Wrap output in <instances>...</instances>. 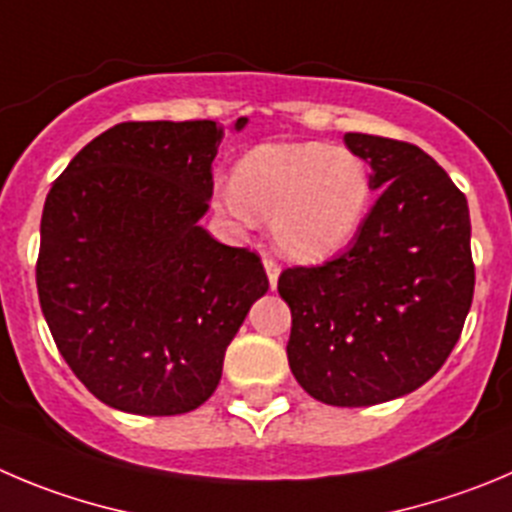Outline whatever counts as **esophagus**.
<instances>
[{
    "instance_id": "1",
    "label": "esophagus",
    "mask_w": 512,
    "mask_h": 512,
    "mask_svg": "<svg viewBox=\"0 0 512 512\" xmlns=\"http://www.w3.org/2000/svg\"><path fill=\"white\" fill-rule=\"evenodd\" d=\"M262 265H265V272H267V280H270V288L275 290L278 288V278H280V265L272 257H265L262 260Z\"/></svg>"
}]
</instances>
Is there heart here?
<instances>
[{"label": "heart", "mask_w": 512, "mask_h": 512, "mask_svg": "<svg viewBox=\"0 0 512 512\" xmlns=\"http://www.w3.org/2000/svg\"><path fill=\"white\" fill-rule=\"evenodd\" d=\"M371 171L351 148L326 143H265L217 186V204L240 224L270 219L272 242L300 262L336 255L364 224Z\"/></svg>", "instance_id": "obj_1"}]
</instances>
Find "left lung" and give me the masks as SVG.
<instances>
[{
    "label": "left lung",
    "instance_id": "left-lung-1",
    "mask_svg": "<svg viewBox=\"0 0 512 512\" xmlns=\"http://www.w3.org/2000/svg\"><path fill=\"white\" fill-rule=\"evenodd\" d=\"M381 197L336 260L288 267L290 371L331 407H371L432 379L475 293L470 209L447 171L412 143L346 133Z\"/></svg>",
    "mask_w": 512,
    "mask_h": 512
}]
</instances>
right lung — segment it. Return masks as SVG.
<instances>
[{"mask_svg": "<svg viewBox=\"0 0 512 512\" xmlns=\"http://www.w3.org/2000/svg\"><path fill=\"white\" fill-rule=\"evenodd\" d=\"M222 136L214 121L118 123L47 194L42 313L73 374L108 407L143 417L202 407L229 341L270 288L255 252L199 224Z\"/></svg>", "mask_w": 512, "mask_h": 512, "instance_id": "add662e5", "label": "right lung"}]
</instances>
